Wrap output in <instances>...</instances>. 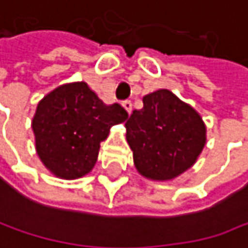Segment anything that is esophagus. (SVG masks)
Instances as JSON below:
<instances>
[{
  "instance_id": "1",
  "label": "esophagus",
  "mask_w": 248,
  "mask_h": 248,
  "mask_svg": "<svg viewBox=\"0 0 248 248\" xmlns=\"http://www.w3.org/2000/svg\"><path fill=\"white\" fill-rule=\"evenodd\" d=\"M122 106L125 107V108H126V111L131 114V111H132V101H131V100H125V101L122 103Z\"/></svg>"
}]
</instances>
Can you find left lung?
<instances>
[{"label":"left lung","instance_id":"8db88e82","mask_svg":"<svg viewBox=\"0 0 248 248\" xmlns=\"http://www.w3.org/2000/svg\"><path fill=\"white\" fill-rule=\"evenodd\" d=\"M126 120L137 170L147 179L171 180L190 169L206 142L199 113L169 90L147 94Z\"/></svg>","mask_w":248,"mask_h":248}]
</instances>
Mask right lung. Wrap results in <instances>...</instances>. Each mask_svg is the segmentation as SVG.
<instances>
[{
	"instance_id": "obj_1",
	"label": "right lung",
	"mask_w": 248,
	"mask_h": 248,
	"mask_svg": "<svg viewBox=\"0 0 248 248\" xmlns=\"http://www.w3.org/2000/svg\"><path fill=\"white\" fill-rule=\"evenodd\" d=\"M126 119L120 104H104L85 82L61 85L37 104L31 123L37 154L55 176L82 177L94 167L110 128Z\"/></svg>"
}]
</instances>
